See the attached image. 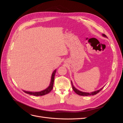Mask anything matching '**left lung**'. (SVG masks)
Returning <instances> with one entry per match:
<instances>
[{"label":"left lung","mask_w":123,"mask_h":123,"mask_svg":"<svg viewBox=\"0 0 123 123\" xmlns=\"http://www.w3.org/2000/svg\"><path fill=\"white\" fill-rule=\"evenodd\" d=\"M103 36H104V37H106V35H105V34H103ZM71 83H72V88H73V90H74V91L75 92L76 94H79L80 95H81V96H89V95H95L97 93H98L100 91H101L103 88H102V89H99V90H97V91H95L94 92H91V93H87V92H81V91H79V90H77V89H76L75 87H74L73 86V85L72 84V83L71 81Z\"/></svg>","instance_id":"1"}]
</instances>
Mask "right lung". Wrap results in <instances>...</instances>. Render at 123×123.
Instances as JSON below:
<instances>
[{"label": "right lung", "mask_w": 123, "mask_h": 123, "mask_svg": "<svg viewBox=\"0 0 123 123\" xmlns=\"http://www.w3.org/2000/svg\"><path fill=\"white\" fill-rule=\"evenodd\" d=\"M56 70H55L54 71V72H53L52 74V77H51V83L50 84V86L48 87L46 89L44 90L43 91H42L40 92H29V91H24L25 93L29 94L32 95H35V96H42L46 95L49 93L52 90L53 87V84H54V76H55V74L56 73Z\"/></svg>", "instance_id": "add662e5"}]
</instances>
